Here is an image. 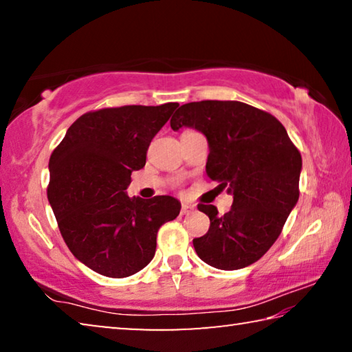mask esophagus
Here are the masks:
<instances>
[{
  "instance_id": "1",
  "label": "esophagus",
  "mask_w": 352,
  "mask_h": 352,
  "mask_svg": "<svg viewBox=\"0 0 352 352\" xmlns=\"http://www.w3.org/2000/svg\"><path fill=\"white\" fill-rule=\"evenodd\" d=\"M194 210H195V208L192 205H188V204L182 205V214H189V212H192Z\"/></svg>"
}]
</instances>
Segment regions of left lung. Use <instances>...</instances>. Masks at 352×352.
I'll list each match as a JSON object with an SVG mask.
<instances>
[{
	"label": "left lung",
	"mask_w": 352,
	"mask_h": 352,
	"mask_svg": "<svg viewBox=\"0 0 352 352\" xmlns=\"http://www.w3.org/2000/svg\"><path fill=\"white\" fill-rule=\"evenodd\" d=\"M170 127L206 136V174L233 194L223 216L214 205H199L211 222L192 241L199 258L220 270L252 265L275 243L300 197V151L275 116L239 100L184 104Z\"/></svg>",
	"instance_id": "8db88e82"
}]
</instances>
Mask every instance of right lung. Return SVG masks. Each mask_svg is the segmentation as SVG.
<instances>
[{
	"label": "right lung",
	"mask_w": 352,
	"mask_h": 352,
	"mask_svg": "<svg viewBox=\"0 0 352 352\" xmlns=\"http://www.w3.org/2000/svg\"><path fill=\"white\" fill-rule=\"evenodd\" d=\"M177 107L88 111L51 153L47 200L58 230L69 252L99 275L126 278L144 269L155 256L160 226L180 214V201L169 195L142 200L126 192Z\"/></svg>",
	"instance_id": "add662e5"
}]
</instances>
